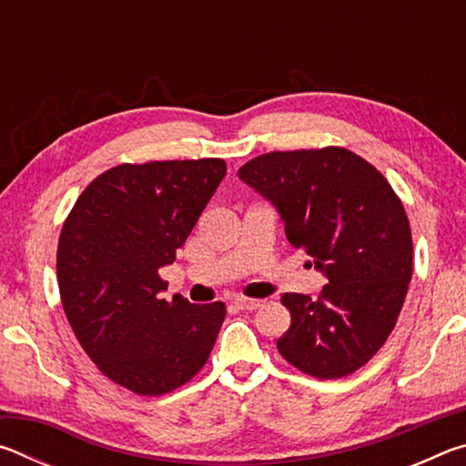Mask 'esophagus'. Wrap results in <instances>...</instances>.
I'll list each match as a JSON object with an SVG mask.
<instances>
[{
    "mask_svg": "<svg viewBox=\"0 0 466 466\" xmlns=\"http://www.w3.org/2000/svg\"><path fill=\"white\" fill-rule=\"evenodd\" d=\"M232 304L236 306L238 310H255L261 306V299H252V298H242V296H236L232 299Z\"/></svg>",
    "mask_w": 466,
    "mask_h": 466,
    "instance_id": "34e87169",
    "label": "esophagus"
}]
</instances>
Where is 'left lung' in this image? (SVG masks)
Wrapping results in <instances>:
<instances>
[{
    "instance_id": "left-lung-1",
    "label": "left lung",
    "mask_w": 466,
    "mask_h": 466,
    "mask_svg": "<svg viewBox=\"0 0 466 466\" xmlns=\"http://www.w3.org/2000/svg\"><path fill=\"white\" fill-rule=\"evenodd\" d=\"M240 180L273 203L294 248L327 278L320 296L283 294L291 314L278 350L314 378L368 364L397 325L413 269L403 203L380 172L345 147L252 157Z\"/></svg>"
}]
</instances>
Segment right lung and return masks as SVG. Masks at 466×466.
Segmentation results:
<instances>
[{
    "instance_id": "1",
    "label": "right lung",
    "mask_w": 466,
    "mask_h": 466,
    "mask_svg": "<svg viewBox=\"0 0 466 466\" xmlns=\"http://www.w3.org/2000/svg\"><path fill=\"white\" fill-rule=\"evenodd\" d=\"M226 177V162L121 164L77 197L61 228L57 281L77 341L110 380L144 397L178 389L199 372L226 317L224 302H167L157 269Z\"/></svg>"
}]
</instances>
